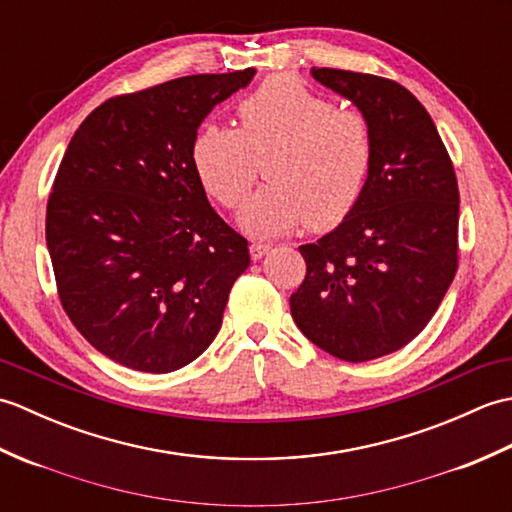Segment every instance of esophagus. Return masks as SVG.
Segmentation results:
<instances>
[{"mask_svg": "<svg viewBox=\"0 0 512 512\" xmlns=\"http://www.w3.org/2000/svg\"><path fill=\"white\" fill-rule=\"evenodd\" d=\"M268 250H270V244H266V242H253V244H250V257H253L255 262H257V259H262L268 253Z\"/></svg>", "mask_w": 512, "mask_h": 512, "instance_id": "esophagus-1", "label": "esophagus"}]
</instances>
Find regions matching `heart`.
<instances>
[{"instance_id": "1", "label": "heart", "mask_w": 512, "mask_h": 512, "mask_svg": "<svg viewBox=\"0 0 512 512\" xmlns=\"http://www.w3.org/2000/svg\"><path fill=\"white\" fill-rule=\"evenodd\" d=\"M242 127L206 123L191 160L202 187L224 209H239L266 156L270 182L246 202L239 224L275 235L301 224L328 231L361 200L372 171L374 136L363 112L336 107L295 76H270L239 103Z\"/></svg>"}]
</instances>
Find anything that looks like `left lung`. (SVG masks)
Instances as JSON below:
<instances>
[{
	"mask_svg": "<svg viewBox=\"0 0 512 512\" xmlns=\"http://www.w3.org/2000/svg\"><path fill=\"white\" fill-rule=\"evenodd\" d=\"M372 125L374 160L354 211L299 246L306 279L290 297L297 328L341 361L391 354L427 328L458 270L460 191L422 103L385 76L312 68Z\"/></svg>",
	"mask_w": 512,
	"mask_h": 512,
	"instance_id": "1",
	"label": "left lung"
}]
</instances>
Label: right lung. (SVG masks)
Instances as JSON below:
<instances>
[{
	"mask_svg": "<svg viewBox=\"0 0 512 512\" xmlns=\"http://www.w3.org/2000/svg\"><path fill=\"white\" fill-rule=\"evenodd\" d=\"M253 74L114 96L65 149L46 211L57 292L74 328L118 365L167 374L220 332L250 253L206 200L191 147L206 114Z\"/></svg>",
	"mask_w": 512,
	"mask_h": 512,
	"instance_id": "obj_1",
	"label": "right lung"
}]
</instances>
